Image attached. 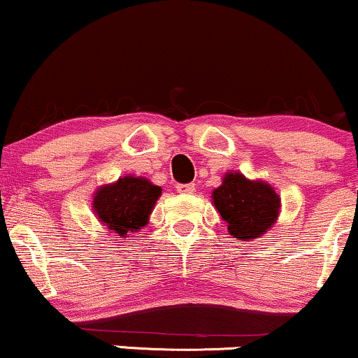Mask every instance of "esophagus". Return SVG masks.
Segmentation results:
<instances>
[{
  "label": "esophagus",
  "instance_id": "1",
  "mask_svg": "<svg viewBox=\"0 0 358 358\" xmlns=\"http://www.w3.org/2000/svg\"><path fill=\"white\" fill-rule=\"evenodd\" d=\"M176 192L182 193V195H188V193L195 192V185H193V183H180V185H176Z\"/></svg>",
  "mask_w": 358,
  "mask_h": 358
}]
</instances>
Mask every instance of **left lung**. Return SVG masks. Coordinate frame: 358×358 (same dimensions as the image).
<instances>
[{"label":"left lung","mask_w":358,"mask_h":358,"mask_svg":"<svg viewBox=\"0 0 358 358\" xmlns=\"http://www.w3.org/2000/svg\"><path fill=\"white\" fill-rule=\"evenodd\" d=\"M217 212L227 222V231L237 241L257 239L278 220L281 200L274 188L242 173H225L222 185L212 192Z\"/></svg>","instance_id":"left-lung-1"}]
</instances>
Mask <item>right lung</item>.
<instances>
[{
    "label": "right lung",
    "mask_w": 358,
    "mask_h": 358,
    "mask_svg": "<svg viewBox=\"0 0 358 358\" xmlns=\"http://www.w3.org/2000/svg\"><path fill=\"white\" fill-rule=\"evenodd\" d=\"M159 195L162 187L143 176L129 175L97 188L92 208L104 227L121 241L145 227Z\"/></svg>",
    "instance_id": "add662e5"
}]
</instances>
